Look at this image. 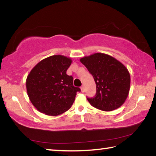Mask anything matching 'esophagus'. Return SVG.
<instances>
[{
	"instance_id": "obj_1",
	"label": "esophagus",
	"mask_w": 156,
	"mask_h": 156,
	"mask_svg": "<svg viewBox=\"0 0 156 156\" xmlns=\"http://www.w3.org/2000/svg\"><path fill=\"white\" fill-rule=\"evenodd\" d=\"M80 89H81V91L83 92H83H84V91H85V89H84V86H82L80 87Z\"/></svg>"
}]
</instances>
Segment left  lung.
Here are the masks:
<instances>
[{
  "instance_id": "obj_1",
  "label": "left lung",
  "mask_w": 156,
  "mask_h": 156,
  "mask_svg": "<svg viewBox=\"0 0 156 156\" xmlns=\"http://www.w3.org/2000/svg\"><path fill=\"white\" fill-rule=\"evenodd\" d=\"M80 60L93 76L96 84V96L87 98L91 106L105 112L122 106L128 96L131 83L125 66L102 53H96Z\"/></svg>"
}]
</instances>
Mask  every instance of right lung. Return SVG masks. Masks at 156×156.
Instances as JSON below:
<instances>
[{"label":"right lung","instance_id":"add662e5","mask_svg":"<svg viewBox=\"0 0 156 156\" xmlns=\"http://www.w3.org/2000/svg\"><path fill=\"white\" fill-rule=\"evenodd\" d=\"M72 60L62 55L44 58L34 67L27 78L26 87L31 103L39 112L58 115L70 109L80 89L73 85L67 74Z\"/></svg>","mask_w":156,"mask_h":156}]
</instances>
